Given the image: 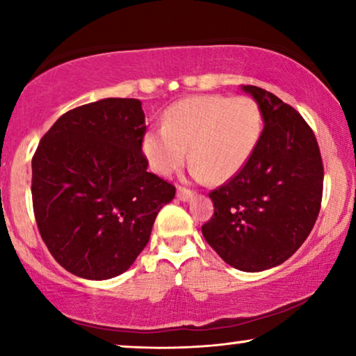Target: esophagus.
<instances>
[{
	"label": "esophagus",
	"instance_id": "34e87169",
	"mask_svg": "<svg viewBox=\"0 0 356 356\" xmlns=\"http://www.w3.org/2000/svg\"><path fill=\"white\" fill-rule=\"evenodd\" d=\"M193 197V192L192 190L185 188V187H179L177 188V198L182 200V202H187V200H190Z\"/></svg>",
	"mask_w": 356,
	"mask_h": 356
}]
</instances>
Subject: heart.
Wrapping results in <instances>:
<instances>
[{
    "label": "heart",
    "mask_w": 356,
    "mask_h": 356,
    "mask_svg": "<svg viewBox=\"0 0 356 356\" xmlns=\"http://www.w3.org/2000/svg\"><path fill=\"white\" fill-rule=\"evenodd\" d=\"M263 118L247 97L198 95L174 103L161 127L143 135V153L153 171L168 176L187 156L192 174L222 182L248 163L261 137Z\"/></svg>",
    "instance_id": "heart-1"
}]
</instances>
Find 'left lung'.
<instances>
[{"mask_svg": "<svg viewBox=\"0 0 356 356\" xmlns=\"http://www.w3.org/2000/svg\"><path fill=\"white\" fill-rule=\"evenodd\" d=\"M264 129L248 163L213 190L214 214L202 232L224 261L245 273L289 259L312 232L323 198L324 168L313 130L292 106L254 85H242Z\"/></svg>", "mask_w": 356, "mask_h": 356, "instance_id": "left-lung-1", "label": "left lung"}]
</instances>
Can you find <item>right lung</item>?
I'll use <instances>...</instances> for the list:
<instances>
[{"mask_svg":"<svg viewBox=\"0 0 356 356\" xmlns=\"http://www.w3.org/2000/svg\"><path fill=\"white\" fill-rule=\"evenodd\" d=\"M140 99L104 98L63 114L32 158L37 226L74 276L104 280L132 266L176 187L148 172Z\"/></svg>","mask_w":356,"mask_h":356,"instance_id":"obj_1","label":"right lung"}]
</instances>
